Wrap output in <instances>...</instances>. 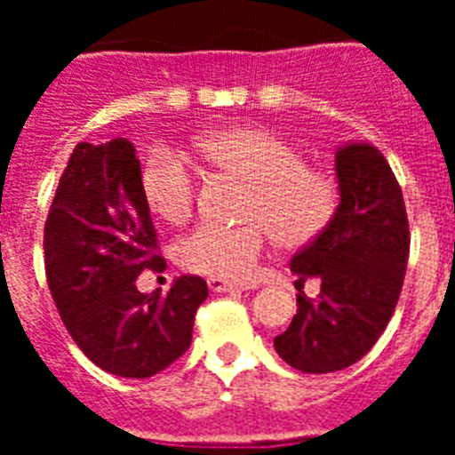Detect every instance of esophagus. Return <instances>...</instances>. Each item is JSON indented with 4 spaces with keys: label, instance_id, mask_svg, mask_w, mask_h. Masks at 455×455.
<instances>
[{
    "label": "esophagus",
    "instance_id": "1",
    "mask_svg": "<svg viewBox=\"0 0 455 455\" xmlns=\"http://www.w3.org/2000/svg\"><path fill=\"white\" fill-rule=\"evenodd\" d=\"M209 291L223 293V291H243V289H251L248 284L241 283H230V280H223V277H209L207 280Z\"/></svg>",
    "mask_w": 455,
    "mask_h": 455
}]
</instances>
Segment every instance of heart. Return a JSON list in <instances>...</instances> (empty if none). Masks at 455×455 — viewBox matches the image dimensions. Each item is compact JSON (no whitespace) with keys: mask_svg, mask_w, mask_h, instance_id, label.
Masks as SVG:
<instances>
[{"mask_svg":"<svg viewBox=\"0 0 455 455\" xmlns=\"http://www.w3.org/2000/svg\"><path fill=\"white\" fill-rule=\"evenodd\" d=\"M209 166L248 182L235 228L200 225L175 248L187 271L223 280H248L255 273L268 232L283 248L315 241L331 223L337 187L319 168L303 164V155L283 136L262 127H223L193 143ZM140 196L148 209L168 225L191 216L196 200L193 175L178 155L155 150L140 171Z\"/></svg>","mask_w":455,"mask_h":455,"instance_id":"heart-1","label":"heart"}]
</instances>
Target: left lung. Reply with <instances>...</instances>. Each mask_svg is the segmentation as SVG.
Here are the masks:
<instances>
[{
  "label": "left lung",
  "mask_w": 455,
  "mask_h": 455,
  "mask_svg": "<svg viewBox=\"0 0 455 455\" xmlns=\"http://www.w3.org/2000/svg\"><path fill=\"white\" fill-rule=\"evenodd\" d=\"M339 204L331 223L291 257L299 283L319 277L321 293L296 299V315L273 339L303 373H332L367 355L389 323L410 252L403 193L383 152L344 143L335 152Z\"/></svg>",
  "instance_id": "1"
}]
</instances>
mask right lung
Segmentation results:
<instances>
[{"label": "right lung", "mask_w": 455, "mask_h": 455, "mask_svg": "<svg viewBox=\"0 0 455 455\" xmlns=\"http://www.w3.org/2000/svg\"><path fill=\"white\" fill-rule=\"evenodd\" d=\"M52 299L88 360L120 378L164 371L191 344L203 277H175L166 296L140 293L143 268L166 267L140 196V162L127 139L77 143L45 220Z\"/></svg>", "instance_id": "right-lung-1"}]
</instances>
